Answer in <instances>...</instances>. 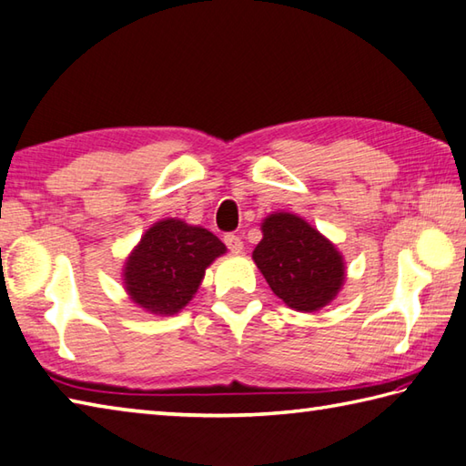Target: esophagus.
Masks as SVG:
<instances>
[{"label":"esophagus","mask_w":466,"mask_h":466,"mask_svg":"<svg viewBox=\"0 0 466 466\" xmlns=\"http://www.w3.org/2000/svg\"><path fill=\"white\" fill-rule=\"evenodd\" d=\"M225 245H227V249H229L231 253H235V255H239V253H243V241L239 239V237L237 235H233V233H229V235H225Z\"/></svg>","instance_id":"34e87169"}]
</instances>
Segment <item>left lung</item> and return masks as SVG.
I'll list each match as a JSON object with an SVG mask.
<instances>
[{
	"label": "left lung",
	"instance_id": "8db88e82",
	"mask_svg": "<svg viewBox=\"0 0 466 466\" xmlns=\"http://www.w3.org/2000/svg\"><path fill=\"white\" fill-rule=\"evenodd\" d=\"M261 233L251 258L288 308L313 313L338 298L346 281V261L326 235L288 211L265 217Z\"/></svg>",
	"mask_w": 466,
	"mask_h": 466
}]
</instances>
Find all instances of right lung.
Returning a JSON list of instances; mask_svg holds the SVG:
<instances>
[{"label":"right lung","mask_w":466,"mask_h":466,"mask_svg":"<svg viewBox=\"0 0 466 466\" xmlns=\"http://www.w3.org/2000/svg\"><path fill=\"white\" fill-rule=\"evenodd\" d=\"M227 247L198 225L160 219L148 227L122 268V286L132 303L155 316H175L201 286L205 271Z\"/></svg>","instance_id":"obj_1"}]
</instances>
